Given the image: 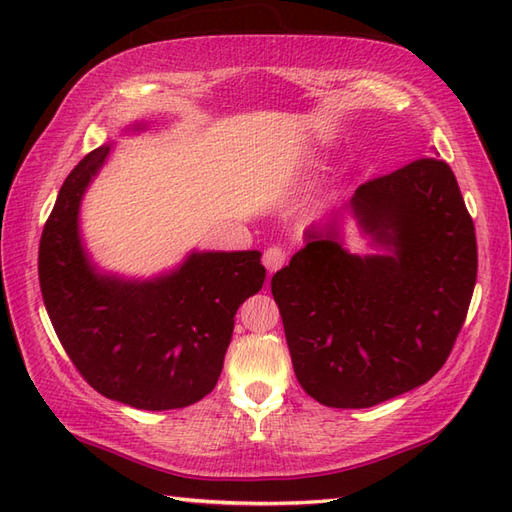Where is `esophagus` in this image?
I'll return each instance as SVG.
<instances>
[{
    "label": "esophagus",
    "mask_w": 512,
    "mask_h": 512,
    "mask_svg": "<svg viewBox=\"0 0 512 512\" xmlns=\"http://www.w3.org/2000/svg\"><path fill=\"white\" fill-rule=\"evenodd\" d=\"M264 266L268 268V273L273 275V273H277L279 268H284L286 266V262H288V253L284 248H279V246H270L268 250H264Z\"/></svg>",
    "instance_id": "34e87169"
}]
</instances>
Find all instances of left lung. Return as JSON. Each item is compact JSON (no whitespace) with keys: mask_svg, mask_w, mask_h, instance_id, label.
I'll return each mask as SVG.
<instances>
[{"mask_svg":"<svg viewBox=\"0 0 512 512\" xmlns=\"http://www.w3.org/2000/svg\"><path fill=\"white\" fill-rule=\"evenodd\" d=\"M345 210L383 254L342 248ZM303 237L270 290L306 394L365 409L427 383L453 350L477 277L475 226L447 162L418 158L361 184Z\"/></svg>","mask_w":512,"mask_h":512,"instance_id":"left-lung-1","label":"left lung"}]
</instances>
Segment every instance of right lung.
<instances>
[{
  "mask_svg": "<svg viewBox=\"0 0 512 512\" xmlns=\"http://www.w3.org/2000/svg\"><path fill=\"white\" fill-rule=\"evenodd\" d=\"M110 151L94 149L70 171L43 226V303L63 350L99 394L147 411L189 407L217 385L235 312L264 286L262 253L191 250L151 279L103 273L83 246L79 211Z\"/></svg>",
  "mask_w": 512,
  "mask_h": 512,
  "instance_id": "right-lung-1",
  "label": "right lung"
}]
</instances>
